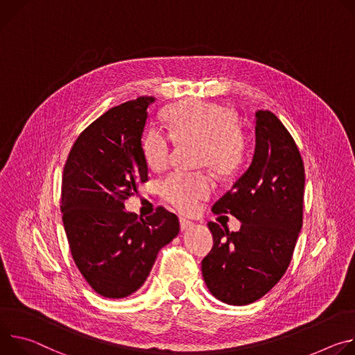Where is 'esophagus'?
Here are the masks:
<instances>
[{
  "label": "esophagus",
  "mask_w": 355,
  "mask_h": 355,
  "mask_svg": "<svg viewBox=\"0 0 355 355\" xmlns=\"http://www.w3.org/2000/svg\"><path fill=\"white\" fill-rule=\"evenodd\" d=\"M193 227H194V224H193L191 221H189V220H186V218H180V230H182V231L190 230V228H193Z\"/></svg>",
  "instance_id": "obj_1"
}]
</instances>
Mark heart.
Returning <instances> with one entry per match:
<instances>
[{
	"label": "heart",
	"mask_w": 355,
	"mask_h": 355,
	"mask_svg": "<svg viewBox=\"0 0 355 355\" xmlns=\"http://www.w3.org/2000/svg\"><path fill=\"white\" fill-rule=\"evenodd\" d=\"M171 135L150 130L142 139L146 165L162 171L171 159L172 138L178 142L199 141L200 164L220 175H230L243 161L244 137L232 108L216 103L189 100L171 105L165 111ZM216 183L210 173L175 172L161 183L164 199L180 211H193L199 202L213 193Z\"/></svg>",
	"instance_id": "b5f03b06"
}]
</instances>
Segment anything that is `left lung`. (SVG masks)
I'll return each mask as SVG.
<instances>
[{"label":"left lung","instance_id":"8db88e82","mask_svg":"<svg viewBox=\"0 0 355 355\" xmlns=\"http://www.w3.org/2000/svg\"><path fill=\"white\" fill-rule=\"evenodd\" d=\"M304 166L299 149L270 111L255 112L251 165L213 211L241 221L239 231L209 223L213 248L203 279L218 300L244 306L261 299L286 272L303 223Z\"/></svg>","mask_w":355,"mask_h":355}]
</instances>
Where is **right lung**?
<instances>
[{
	"label": "right lung",
	"mask_w": 355,
	"mask_h": 355,
	"mask_svg": "<svg viewBox=\"0 0 355 355\" xmlns=\"http://www.w3.org/2000/svg\"><path fill=\"white\" fill-rule=\"evenodd\" d=\"M155 97L112 107L76 139L63 169V225L71 257L101 296L137 292L157 252L179 234V218L164 207L145 218L124 202L148 180L142 132Z\"/></svg>",
	"instance_id": "1"
}]
</instances>
